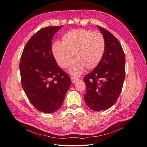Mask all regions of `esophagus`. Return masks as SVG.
<instances>
[{
	"label": "esophagus",
	"mask_w": 147,
	"mask_h": 147,
	"mask_svg": "<svg viewBox=\"0 0 147 147\" xmlns=\"http://www.w3.org/2000/svg\"><path fill=\"white\" fill-rule=\"evenodd\" d=\"M71 81H72V82H73V84H74V83H76V82H77L78 81H79V80L78 78L73 77V76L71 78Z\"/></svg>",
	"instance_id": "obj_1"
}]
</instances>
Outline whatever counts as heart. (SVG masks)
Here are the masks:
<instances>
[{"mask_svg": "<svg viewBox=\"0 0 147 147\" xmlns=\"http://www.w3.org/2000/svg\"><path fill=\"white\" fill-rule=\"evenodd\" d=\"M61 40V42L56 41L53 46L54 56L57 63L63 68L69 67L73 56L75 61L70 72L75 76L81 74L85 69L88 71L96 68L105 53V38L99 32L74 29L65 34Z\"/></svg>", "mask_w": 147, "mask_h": 147, "instance_id": "1", "label": "heart"}]
</instances>
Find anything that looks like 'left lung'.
Segmentation results:
<instances>
[{
    "mask_svg": "<svg viewBox=\"0 0 147 147\" xmlns=\"http://www.w3.org/2000/svg\"><path fill=\"white\" fill-rule=\"evenodd\" d=\"M106 41L105 54L97 67L86 75L84 96L87 106L94 111L110 108L121 92L125 78V55L121 44L111 32L98 26Z\"/></svg>",
    "mask_w": 147,
    "mask_h": 147,
    "instance_id": "8db88e82",
    "label": "left lung"
}]
</instances>
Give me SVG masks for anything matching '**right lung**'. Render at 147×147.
<instances>
[{
    "mask_svg": "<svg viewBox=\"0 0 147 147\" xmlns=\"http://www.w3.org/2000/svg\"><path fill=\"white\" fill-rule=\"evenodd\" d=\"M61 27H47L38 31L27 42L21 57L22 87L32 105L45 113L59 109L71 84L52 52V40Z\"/></svg>",
    "mask_w": 147,
    "mask_h": 147,
    "instance_id": "1",
    "label": "right lung"
}]
</instances>
